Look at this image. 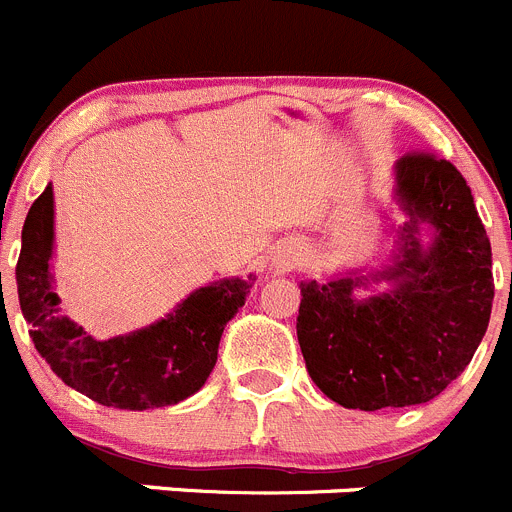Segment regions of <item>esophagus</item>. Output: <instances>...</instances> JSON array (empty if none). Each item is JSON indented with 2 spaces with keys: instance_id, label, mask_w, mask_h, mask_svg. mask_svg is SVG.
<instances>
[{
  "instance_id": "1",
  "label": "esophagus",
  "mask_w": 512,
  "mask_h": 512,
  "mask_svg": "<svg viewBox=\"0 0 512 512\" xmlns=\"http://www.w3.org/2000/svg\"><path fill=\"white\" fill-rule=\"evenodd\" d=\"M296 260H298V252L293 250V247H278L275 255L270 257V265H273L275 270H288V267L296 265Z\"/></svg>"
}]
</instances>
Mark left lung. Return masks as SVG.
<instances>
[{
	"mask_svg": "<svg viewBox=\"0 0 512 512\" xmlns=\"http://www.w3.org/2000/svg\"><path fill=\"white\" fill-rule=\"evenodd\" d=\"M388 265L303 280L298 344L308 375L344 408L434 400L472 362L490 324L492 250L472 191L449 160L413 153L393 165Z\"/></svg>",
	"mask_w": 512,
	"mask_h": 512,
	"instance_id": "8db88e82",
	"label": "left lung"
}]
</instances>
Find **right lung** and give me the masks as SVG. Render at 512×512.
Here are the masks:
<instances>
[{"mask_svg":"<svg viewBox=\"0 0 512 512\" xmlns=\"http://www.w3.org/2000/svg\"><path fill=\"white\" fill-rule=\"evenodd\" d=\"M53 186H45L22 227L17 293L40 357L68 388L109 408L147 411L191 398L216 365L222 331L245 306L255 275L196 288L155 324L94 339L61 313L53 283Z\"/></svg>","mask_w":512,"mask_h":512,"instance_id":"add662e5","label":"right lung"}]
</instances>
